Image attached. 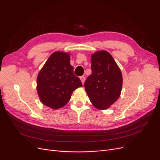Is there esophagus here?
I'll use <instances>...</instances> for the list:
<instances>
[{
  "instance_id": "esophagus-1",
  "label": "esophagus",
  "mask_w": 160,
  "mask_h": 160,
  "mask_svg": "<svg viewBox=\"0 0 160 160\" xmlns=\"http://www.w3.org/2000/svg\"><path fill=\"white\" fill-rule=\"evenodd\" d=\"M80 79H81V82H82V83L83 84L85 81V76H81V77H80Z\"/></svg>"
}]
</instances>
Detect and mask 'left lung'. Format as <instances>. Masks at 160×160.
Masks as SVG:
<instances>
[{
  "mask_svg": "<svg viewBox=\"0 0 160 160\" xmlns=\"http://www.w3.org/2000/svg\"><path fill=\"white\" fill-rule=\"evenodd\" d=\"M91 71L84 83L87 94L95 108L108 109L118 100L122 91V72L106 51L92 55Z\"/></svg>",
  "mask_w": 160,
  "mask_h": 160,
  "instance_id": "obj_1",
  "label": "left lung"
}]
</instances>
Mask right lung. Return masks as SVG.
Masks as SVG:
<instances>
[{"instance_id":"1","label":"right lung","mask_w":160,"mask_h":160,"mask_svg":"<svg viewBox=\"0 0 160 160\" xmlns=\"http://www.w3.org/2000/svg\"><path fill=\"white\" fill-rule=\"evenodd\" d=\"M37 89L41 102L54 109L65 106L72 91L82 87L81 81L73 73L68 53L53 52L38 75Z\"/></svg>"}]
</instances>
